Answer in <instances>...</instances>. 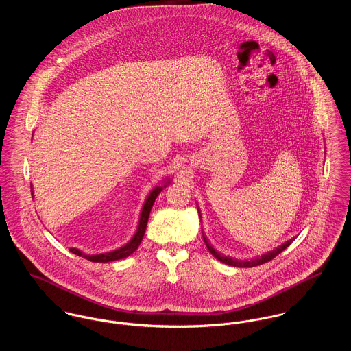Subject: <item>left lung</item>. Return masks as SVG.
Masks as SVG:
<instances>
[{"mask_svg":"<svg viewBox=\"0 0 351 351\" xmlns=\"http://www.w3.org/2000/svg\"><path fill=\"white\" fill-rule=\"evenodd\" d=\"M204 238V242H205V246L208 247V250L210 251V254L216 258V259H219L220 262H223V263H227V265H231V266H237V267H252V266H258V265H262V263H266V262H269V261H271L273 258H276L280 252H282V251L285 250L293 241H295V238L293 239H289L288 242H285L284 245H281V246H278L276 250L269 251V252H266V254H263L262 256H259V258H255V259H250V261H239V259H234V258H230V256H224V255H221L220 252H217V251L215 250L209 243H208V241H206V238L205 237H202Z\"/></svg>","mask_w":351,"mask_h":351,"instance_id":"left-lung-1","label":"left lung"}]
</instances>
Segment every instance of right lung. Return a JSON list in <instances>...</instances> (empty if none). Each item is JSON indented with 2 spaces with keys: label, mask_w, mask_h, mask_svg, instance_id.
<instances>
[{
  "label": "right lung",
  "mask_w": 351,
  "mask_h": 351,
  "mask_svg": "<svg viewBox=\"0 0 351 351\" xmlns=\"http://www.w3.org/2000/svg\"><path fill=\"white\" fill-rule=\"evenodd\" d=\"M166 188V185H165ZM162 186H156L151 191L150 195L147 196V200L145 201V205H143V209H142V213H141V219H139V226H138V230L135 232V235L132 237V239L124 245L123 247L117 249V250L109 251V252H104V254H96V255H88V254H84L82 251L78 250V249H70V251L75 255H80L90 262H110V261H117V259H123V258H127L128 255H131L132 252H135L136 249L139 247V245L142 243V239L145 237V232H146V227H147V221H149V216H150L151 208L155 202V199L158 197V195L162 192Z\"/></svg>",
  "instance_id": "right-lung-1"
}]
</instances>
